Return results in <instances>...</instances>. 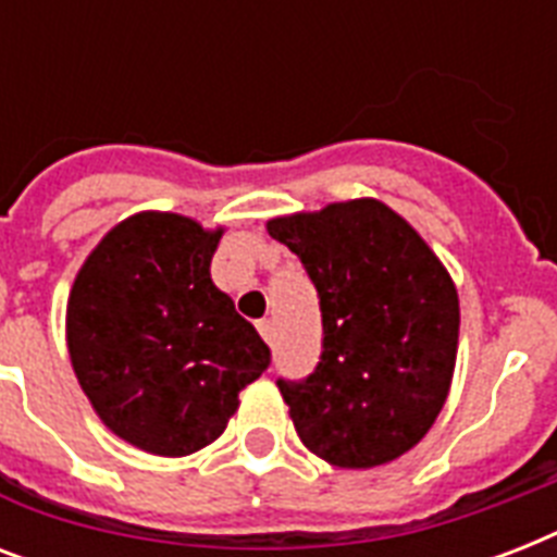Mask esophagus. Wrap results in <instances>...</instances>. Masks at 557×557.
I'll return each instance as SVG.
<instances>
[{
  "mask_svg": "<svg viewBox=\"0 0 557 557\" xmlns=\"http://www.w3.org/2000/svg\"><path fill=\"white\" fill-rule=\"evenodd\" d=\"M257 330H260V335L265 338V344H274V323L260 321V323H257Z\"/></svg>",
  "mask_w": 557,
  "mask_h": 557,
  "instance_id": "1",
  "label": "esophagus"
}]
</instances>
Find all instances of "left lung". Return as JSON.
<instances>
[{"instance_id":"left-lung-1","label":"left lung","mask_w":557,"mask_h":557,"mask_svg":"<svg viewBox=\"0 0 557 557\" xmlns=\"http://www.w3.org/2000/svg\"><path fill=\"white\" fill-rule=\"evenodd\" d=\"M321 306V361L277 379L304 445L338 468L410 450L448 398L459 300L424 239L375 199L271 219Z\"/></svg>"}]
</instances>
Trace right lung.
I'll return each mask as SVG.
<instances>
[{
    "instance_id": "right-lung-1",
    "label": "right lung",
    "mask_w": 557,
    "mask_h": 557,
    "mask_svg": "<svg viewBox=\"0 0 557 557\" xmlns=\"http://www.w3.org/2000/svg\"><path fill=\"white\" fill-rule=\"evenodd\" d=\"M222 231L138 213L83 262L69 297V356L112 433L185 457L225 431L245 384L271 364L260 332L210 280Z\"/></svg>"
}]
</instances>
